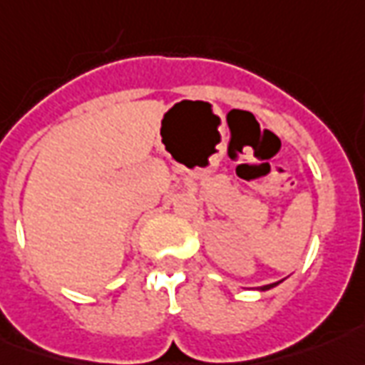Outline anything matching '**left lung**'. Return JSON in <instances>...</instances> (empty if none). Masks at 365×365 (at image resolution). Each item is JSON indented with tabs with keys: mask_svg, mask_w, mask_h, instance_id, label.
Masks as SVG:
<instances>
[{
	"mask_svg": "<svg viewBox=\"0 0 365 365\" xmlns=\"http://www.w3.org/2000/svg\"><path fill=\"white\" fill-rule=\"evenodd\" d=\"M274 286H278V282H276V284H268V286H262V292H264V289H270V288H274Z\"/></svg>",
	"mask_w": 365,
	"mask_h": 365,
	"instance_id": "obj_1",
	"label": "left lung"
}]
</instances>
